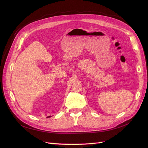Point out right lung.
Wrapping results in <instances>:
<instances>
[{
    "label": "right lung",
    "mask_w": 148,
    "mask_h": 148,
    "mask_svg": "<svg viewBox=\"0 0 148 148\" xmlns=\"http://www.w3.org/2000/svg\"><path fill=\"white\" fill-rule=\"evenodd\" d=\"M50 116H48V117L47 118H50Z\"/></svg>",
    "instance_id": "add662e5"
}]
</instances>
